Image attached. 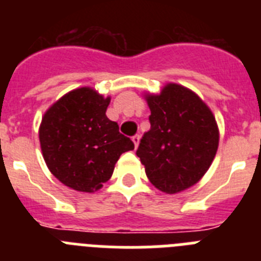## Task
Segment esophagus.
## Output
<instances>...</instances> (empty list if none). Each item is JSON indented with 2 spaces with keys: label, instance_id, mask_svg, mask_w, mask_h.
I'll list each match as a JSON object with an SVG mask.
<instances>
[{
  "label": "esophagus",
  "instance_id": "1",
  "mask_svg": "<svg viewBox=\"0 0 261 261\" xmlns=\"http://www.w3.org/2000/svg\"><path fill=\"white\" fill-rule=\"evenodd\" d=\"M140 135H136V136H133L132 137V141H133V144H135V147H137L138 146V144H140Z\"/></svg>",
  "mask_w": 261,
  "mask_h": 261
}]
</instances>
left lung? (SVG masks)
Segmentation results:
<instances>
[{
    "instance_id": "1",
    "label": "left lung",
    "mask_w": 261,
    "mask_h": 261,
    "mask_svg": "<svg viewBox=\"0 0 261 261\" xmlns=\"http://www.w3.org/2000/svg\"><path fill=\"white\" fill-rule=\"evenodd\" d=\"M145 100L151 112L150 130L136 154L156 190L183 192L201 180L216 156V117L197 94L177 84L165 85L159 94L145 93Z\"/></svg>"
}]
</instances>
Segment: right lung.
Instances as JSON below:
<instances>
[{
	"instance_id": "1",
	"label": "right lung",
	"mask_w": 261,
	"mask_h": 261,
	"mask_svg": "<svg viewBox=\"0 0 261 261\" xmlns=\"http://www.w3.org/2000/svg\"><path fill=\"white\" fill-rule=\"evenodd\" d=\"M110 102L93 87H80L62 95L41 119L39 141L45 165L71 190L99 191L120 155L135 149L106 115Z\"/></svg>"
}]
</instances>
